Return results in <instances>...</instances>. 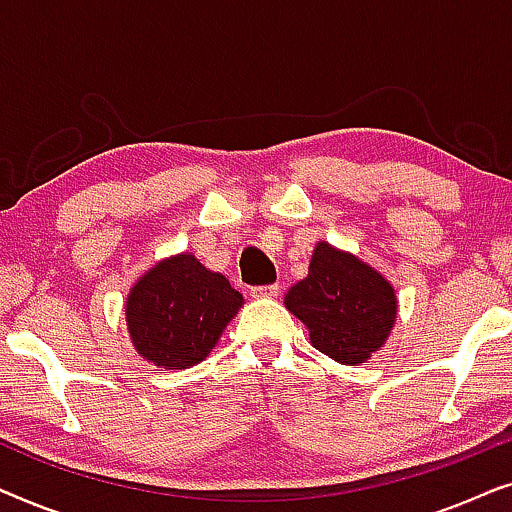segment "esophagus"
<instances>
[{"label":"esophagus","mask_w":512,"mask_h":512,"mask_svg":"<svg viewBox=\"0 0 512 512\" xmlns=\"http://www.w3.org/2000/svg\"><path fill=\"white\" fill-rule=\"evenodd\" d=\"M279 293V284H265V286H254L251 289V296L254 298H275Z\"/></svg>","instance_id":"1"}]
</instances>
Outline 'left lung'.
<instances>
[{"label":"left lung","instance_id":"1","mask_svg":"<svg viewBox=\"0 0 512 512\" xmlns=\"http://www.w3.org/2000/svg\"><path fill=\"white\" fill-rule=\"evenodd\" d=\"M286 310L310 328L312 345L328 359L359 366L394 328L396 291L375 268L319 242L307 277L284 296Z\"/></svg>","mask_w":512,"mask_h":512}]
</instances>
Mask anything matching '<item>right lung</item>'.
Instances as JSON below:
<instances>
[{
	"instance_id": "1",
	"label": "right lung",
	"mask_w": 512,
	"mask_h": 512,
	"mask_svg": "<svg viewBox=\"0 0 512 512\" xmlns=\"http://www.w3.org/2000/svg\"><path fill=\"white\" fill-rule=\"evenodd\" d=\"M242 305V293L221 272L184 251L137 279L125 300V321L142 359L184 370L212 352Z\"/></svg>"
}]
</instances>
